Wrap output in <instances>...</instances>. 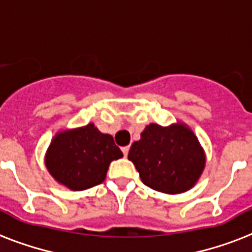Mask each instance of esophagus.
Returning <instances> with one entry per match:
<instances>
[{
	"label": "esophagus",
	"mask_w": 252,
	"mask_h": 252,
	"mask_svg": "<svg viewBox=\"0 0 252 252\" xmlns=\"http://www.w3.org/2000/svg\"><path fill=\"white\" fill-rule=\"evenodd\" d=\"M122 153H124L125 157H127V154H128V150H130V146H124V148H121Z\"/></svg>",
	"instance_id": "esophagus-1"
}]
</instances>
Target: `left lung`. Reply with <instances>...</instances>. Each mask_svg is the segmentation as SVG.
Masks as SVG:
<instances>
[{"label": "left lung", "mask_w": 252, "mask_h": 252, "mask_svg": "<svg viewBox=\"0 0 252 252\" xmlns=\"http://www.w3.org/2000/svg\"><path fill=\"white\" fill-rule=\"evenodd\" d=\"M142 183L168 194L186 192L201 177L206 157L194 133L182 124H150L128 151Z\"/></svg>", "instance_id": "left-lung-1"}]
</instances>
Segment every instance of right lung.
Returning <instances> with one entry per match:
<instances>
[{"mask_svg": "<svg viewBox=\"0 0 252 252\" xmlns=\"http://www.w3.org/2000/svg\"><path fill=\"white\" fill-rule=\"evenodd\" d=\"M124 157L113 137L94 125L58 133L46 153L50 174L72 190H84L104 180L112 160Z\"/></svg>", "mask_w": 252, "mask_h": 252, "instance_id": "right-lung-1", "label": "right lung"}]
</instances>
